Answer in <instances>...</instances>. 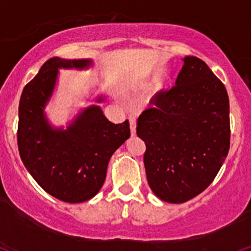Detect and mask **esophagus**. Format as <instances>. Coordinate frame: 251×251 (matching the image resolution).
I'll return each instance as SVG.
<instances>
[{"instance_id": "34e87169", "label": "esophagus", "mask_w": 251, "mask_h": 251, "mask_svg": "<svg viewBox=\"0 0 251 251\" xmlns=\"http://www.w3.org/2000/svg\"><path fill=\"white\" fill-rule=\"evenodd\" d=\"M129 122H130L131 136H135L136 135V126H137V123H136V119L135 117H130V119H129Z\"/></svg>"}]
</instances>
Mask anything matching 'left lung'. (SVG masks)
<instances>
[{
	"mask_svg": "<svg viewBox=\"0 0 251 251\" xmlns=\"http://www.w3.org/2000/svg\"><path fill=\"white\" fill-rule=\"evenodd\" d=\"M176 86L138 117L149 186L160 200L181 203L205 191L230 144L229 99L205 61L185 57Z\"/></svg>",
	"mask_w": 251,
	"mask_h": 251,
	"instance_id": "1",
	"label": "left lung"
}]
</instances>
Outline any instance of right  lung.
<instances>
[{
  "label": "right lung",
  "mask_w": 251,
  "mask_h": 251,
  "mask_svg": "<svg viewBox=\"0 0 251 251\" xmlns=\"http://www.w3.org/2000/svg\"><path fill=\"white\" fill-rule=\"evenodd\" d=\"M93 64L92 59L51 58L24 87L18 107L22 162L43 190L70 203L97 196L110 157L130 137L128 120L111 123L98 104L80 110L66 129L49 122L45 107L54 92L59 70H88ZM104 100L103 95L95 99L99 103Z\"/></svg>",
  "instance_id": "add662e5"
}]
</instances>
